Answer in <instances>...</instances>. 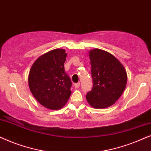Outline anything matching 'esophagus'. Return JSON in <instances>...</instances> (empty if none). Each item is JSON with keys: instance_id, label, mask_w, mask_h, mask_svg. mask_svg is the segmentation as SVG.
Returning a JSON list of instances; mask_svg holds the SVG:
<instances>
[{"instance_id": "esophagus-1", "label": "esophagus", "mask_w": 151, "mask_h": 151, "mask_svg": "<svg viewBox=\"0 0 151 151\" xmlns=\"http://www.w3.org/2000/svg\"><path fill=\"white\" fill-rule=\"evenodd\" d=\"M80 86V82H78V83H76V84H74V86H75V88H79Z\"/></svg>"}]
</instances>
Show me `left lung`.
Instances as JSON below:
<instances>
[{
    "label": "left lung",
    "instance_id": "left-lung-1",
    "mask_svg": "<svg viewBox=\"0 0 151 151\" xmlns=\"http://www.w3.org/2000/svg\"><path fill=\"white\" fill-rule=\"evenodd\" d=\"M92 90L86 95L90 106L105 109L112 106L123 93L127 83V73L118 59L100 49L89 51Z\"/></svg>",
    "mask_w": 151,
    "mask_h": 151
}]
</instances>
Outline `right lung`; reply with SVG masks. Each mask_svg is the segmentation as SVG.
<instances>
[{"label":"right lung","mask_w":151,"mask_h":151,"mask_svg":"<svg viewBox=\"0 0 151 151\" xmlns=\"http://www.w3.org/2000/svg\"><path fill=\"white\" fill-rule=\"evenodd\" d=\"M65 49H55L36 59L28 76L29 87L36 100L45 108L58 110L71 94V81L65 71Z\"/></svg>","instance_id":"obj_1"}]
</instances>
